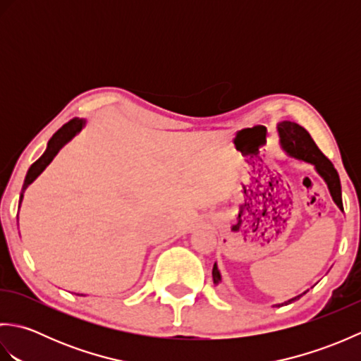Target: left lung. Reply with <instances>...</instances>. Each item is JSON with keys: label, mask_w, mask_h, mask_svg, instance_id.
I'll list each match as a JSON object with an SVG mask.
<instances>
[{"label": "left lung", "mask_w": 361, "mask_h": 361, "mask_svg": "<svg viewBox=\"0 0 361 361\" xmlns=\"http://www.w3.org/2000/svg\"><path fill=\"white\" fill-rule=\"evenodd\" d=\"M278 133H279V144L282 150L286 152L290 158H295L298 161H302V163H307L315 167L317 173L326 181L334 203L343 211L341 183H340L338 172H336V169L334 167L331 161L323 155V152L318 149V145L312 140V136L309 135L307 130L296 124V122L282 121L278 124ZM212 279L216 286H219L221 282V274L219 271L217 264H214V268H212ZM302 295H305V291L301 295L288 299L286 302L274 304L273 307H281V305L295 302L296 299H299Z\"/></svg>", "instance_id": "1"}]
</instances>
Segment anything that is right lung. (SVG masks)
Masks as SVG:
<instances>
[{
	"label": "right lung",
	"instance_id": "obj_1",
	"mask_svg": "<svg viewBox=\"0 0 361 361\" xmlns=\"http://www.w3.org/2000/svg\"><path fill=\"white\" fill-rule=\"evenodd\" d=\"M85 124H87L85 119L74 118V119H71L70 122H68V124H65L62 128H59L57 132L52 135V137H51L49 142H48V147H46L43 155L38 158L32 166L29 167V171L26 173V178H25V183H23V189H21V195H20V204H21V200H23V194H25V190L27 189V186L30 185V183H34V180L37 178V176L44 171L46 166H49V163L54 159V157L57 155V153L60 152V149H62L65 144L70 142L75 135L80 133V130L85 127ZM20 204H18V209H20Z\"/></svg>",
	"mask_w": 361,
	"mask_h": 361
}]
</instances>
